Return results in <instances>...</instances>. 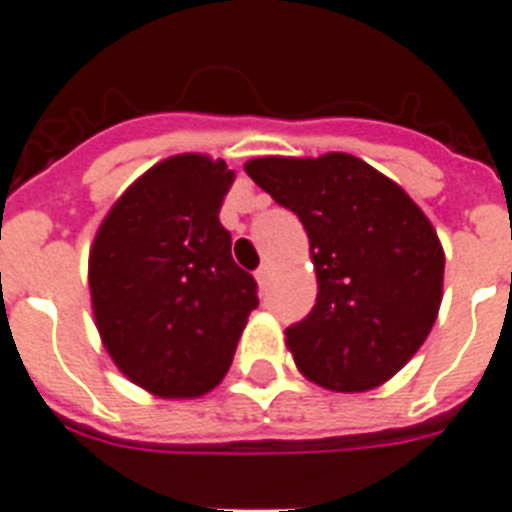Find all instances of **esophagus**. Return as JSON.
Here are the masks:
<instances>
[{"label":"esophagus","mask_w":512,"mask_h":512,"mask_svg":"<svg viewBox=\"0 0 512 512\" xmlns=\"http://www.w3.org/2000/svg\"><path fill=\"white\" fill-rule=\"evenodd\" d=\"M256 282H259L261 287H264L266 282H269V266H266V264H261L259 269H256Z\"/></svg>","instance_id":"1"}]
</instances>
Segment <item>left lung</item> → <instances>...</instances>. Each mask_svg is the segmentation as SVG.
I'll use <instances>...</instances> for the list:
<instances>
[{
    "mask_svg": "<svg viewBox=\"0 0 512 512\" xmlns=\"http://www.w3.org/2000/svg\"><path fill=\"white\" fill-rule=\"evenodd\" d=\"M253 183L306 227L316 306L285 329L303 377L366 392L416 356L437 322L445 251L413 198L353 154L259 156Z\"/></svg>",
    "mask_w": 512,
    "mask_h": 512,
    "instance_id": "8db88e82",
    "label": "left lung"
}]
</instances>
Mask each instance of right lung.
<instances>
[{
  "mask_svg": "<svg viewBox=\"0 0 512 512\" xmlns=\"http://www.w3.org/2000/svg\"><path fill=\"white\" fill-rule=\"evenodd\" d=\"M235 172L177 154L122 193L88 253L96 329L114 366L156 398H198L230 369L256 280L232 261L219 209Z\"/></svg>",
  "mask_w": 512,
  "mask_h": 512,
  "instance_id": "add662e5",
  "label": "right lung"
}]
</instances>
